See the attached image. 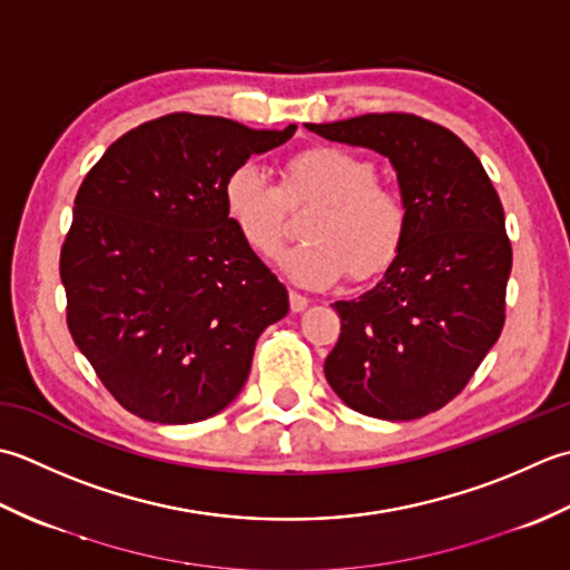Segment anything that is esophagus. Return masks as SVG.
Masks as SVG:
<instances>
[{
  "label": "esophagus",
  "mask_w": 570,
  "mask_h": 570,
  "mask_svg": "<svg viewBox=\"0 0 570 570\" xmlns=\"http://www.w3.org/2000/svg\"><path fill=\"white\" fill-rule=\"evenodd\" d=\"M307 305H309V299L305 295H299V293H295V289H289V309L302 312V309H307Z\"/></svg>",
  "instance_id": "esophagus-1"
}]
</instances>
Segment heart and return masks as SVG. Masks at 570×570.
Wrapping results in <instances>:
<instances>
[{
    "label": "heart",
    "instance_id": "b5f03b06",
    "mask_svg": "<svg viewBox=\"0 0 570 570\" xmlns=\"http://www.w3.org/2000/svg\"><path fill=\"white\" fill-rule=\"evenodd\" d=\"M320 202L302 224L299 246L281 253L277 265L305 287H330L350 273L364 281L396 258L405 234V204L376 179L368 159L340 147H312L289 157L281 187L255 161L230 169L224 208L246 246L273 255L285 236L287 204Z\"/></svg>",
    "mask_w": 570,
    "mask_h": 570
}]
</instances>
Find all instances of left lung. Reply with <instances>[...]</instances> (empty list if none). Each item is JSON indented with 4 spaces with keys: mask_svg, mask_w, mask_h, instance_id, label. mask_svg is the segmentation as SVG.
<instances>
[{
    "mask_svg": "<svg viewBox=\"0 0 570 570\" xmlns=\"http://www.w3.org/2000/svg\"><path fill=\"white\" fill-rule=\"evenodd\" d=\"M332 142L389 157L405 234L381 281L334 302L342 334L324 376L350 409L413 421L468 386L504 327L512 243L482 161L448 127L409 112L307 122Z\"/></svg>",
    "mask_w": 570,
    "mask_h": 570,
    "instance_id": "8db88e82",
    "label": "left lung"
}]
</instances>
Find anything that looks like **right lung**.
I'll return each mask as SVG.
<instances>
[{"label": "right lung", "mask_w": 570, "mask_h": 570, "mask_svg": "<svg viewBox=\"0 0 570 570\" xmlns=\"http://www.w3.org/2000/svg\"><path fill=\"white\" fill-rule=\"evenodd\" d=\"M295 130L171 112L86 174L61 248L66 320L122 409L184 425L240 393L255 342L289 302L226 216L224 181Z\"/></svg>", "instance_id": "obj_1"}]
</instances>
